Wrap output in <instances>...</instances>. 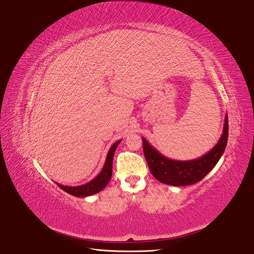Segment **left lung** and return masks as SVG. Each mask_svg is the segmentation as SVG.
I'll list each match as a JSON object with an SVG mask.
<instances>
[{
	"mask_svg": "<svg viewBox=\"0 0 254 254\" xmlns=\"http://www.w3.org/2000/svg\"><path fill=\"white\" fill-rule=\"evenodd\" d=\"M228 137L229 119L226 115L219 141L207 154L199 158L192 161H173L159 153L144 138H142L143 151L151 174L159 182L173 186L190 185L201 181L216 166L224 152Z\"/></svg>",
	"mask_w": 254,
	"mask_h": 254,
	"instance_id": "obj_1",
	"label": "left lung"
}]
</instances>
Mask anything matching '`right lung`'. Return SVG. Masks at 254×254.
<instances>
[{
  "mask_svg": "<svg viewBox=\"0 0 254 254\" xmlns=\"http://www.w3.org/2000/svg\"><path fill=\"white\" fill-rule=\"evenodd\" d=\"M119 143H120V140L115 142L112 145V147L110 148V150L108 152V155H107V157H106V162H105V165H104L101 173L95 179H92L91 181L87 182L86 184H82L79 186H64L62 184L57 183L60 186V189H62L65 192H68V193L78 196V197H84V196L95 194V193H98L99 191H101L103 189H105V186L108 184V182L110 181L111 176H112L113 156H114L115 149Z\"/></svg>",
  "mask_w": 254,
  "mask_h": 254,
  "instance_id": "right-lung-1",
  "label": "right lung"
}]
</instances>
